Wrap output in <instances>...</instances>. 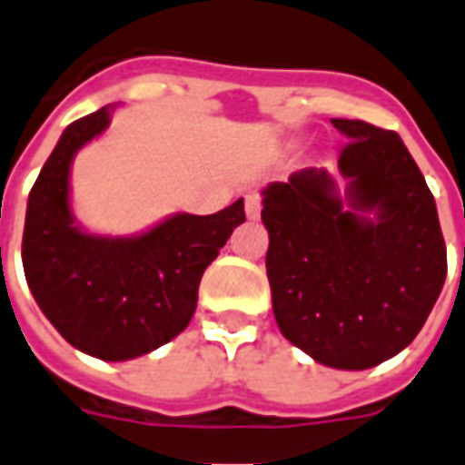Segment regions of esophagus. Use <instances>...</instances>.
Masks as SVG:
<instances>
[{
  "label": "esophagus",
  "instance_id": "obj_1",
  "mask_svg": "<svg viewBox=\"0 0 465 465\" xmlns=\"http://www.w3.org/2000/svg\"><path fill=\"white\" fill-rule=\"evenodd\" d=\"M245 213L250 220H257L262 213V195L260 193H247L245 195Z\"/></svg>",
  "mask_w": 465,
  "mask_h": 465
}]
</instances>
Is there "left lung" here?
<instances>
[{"label": "left lung", "instance_id": "1", "mask_svg": "<svg viewBox=\"0 0 465 465\" xmlns=\"http://www.w3.org/2000/svg\"><path fill=\"white\" fill-rule=\"evenodd\" d=\"M348 142L341 195L326 169L262 191L279 331L328 368L368 370L404 351L434 309L446 245L434 195L397 132L331 120Z\"/></svg>", "mask_w": 465, "mask_h": 465}]
</instances>
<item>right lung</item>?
Listing matches in <instances>:
<instances>
[{"mask_svg":"<svg viewBox=\"0 0 465 465\" xmlns=\"http://www.w3.org/2000/svg\"><path fill=\"white\" fill-rule=\"evenodd\" d=\"M110 114V104L100 107L61 134L29 193L21 260L55 331L93 358L120 362L156 351L191 323L201 277L245 223V203L213 215L176 213L139 235L85 232L71 211V163Z\"/></svg>","mask_w":465,"mask_h":465,"instance_id":"right-lung-1","label":"right lung"}]
</instances>
